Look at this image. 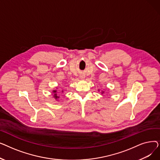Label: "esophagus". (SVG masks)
<instances>
[{
	"mask_svg": "<svg viewBox=\"0 0 160 160\" xmlns=\"http://www.w3.org/2000/svg\"><path fill=\"white\" fill-rule=\"evenodd\" d=\"M80 78H81L82 80H84L85 77H84V76H81V77H80Z\"/></svg>",
	"mask_w": 160,
	"mask_h": 160,
	"instance_id": "esophagus-1",
	"label": "esophagus"
}]
</instances>
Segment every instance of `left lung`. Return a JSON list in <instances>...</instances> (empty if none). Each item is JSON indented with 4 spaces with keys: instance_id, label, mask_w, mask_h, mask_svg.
Instances as JSON below:
<instances>
[{
    "instance_id": "8db88e82",
    "label": "left lung",
    "mask_w": 160,
    "mask_h": 160,
    "mask_svg": "<svg viewBox=\"0 0 160 160\" xmlns=\"http://www.w3.org/2000/svg\"><path fill=\"white\" fill-rule=\"evenodd\" d=\"M98 91H99V89H98ZM101 93H102V94H103V93H104V91H101Z\"/></svg>"
}]
</instances>
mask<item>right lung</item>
I'll return each mask as SVG.
<instances>
[{
  "instance_id": "right-lung-1",
  "label": "right lung",
  "mask_w": 160,
  "mask_h": 160,
  "mask_svg": "<svg viewBox=\"0 0 160 160\" xmlns=\"http://www.w3.org/2000/svg\"><path fill=\"white\" fill-rule=\"evenodd\" d=\"M62 93H63V90H62ZM52 95H53V97L57 100V101H58V98H60V96H58V94H57V90H53L52 91Z\"/></svg>"
}]
</instances>
